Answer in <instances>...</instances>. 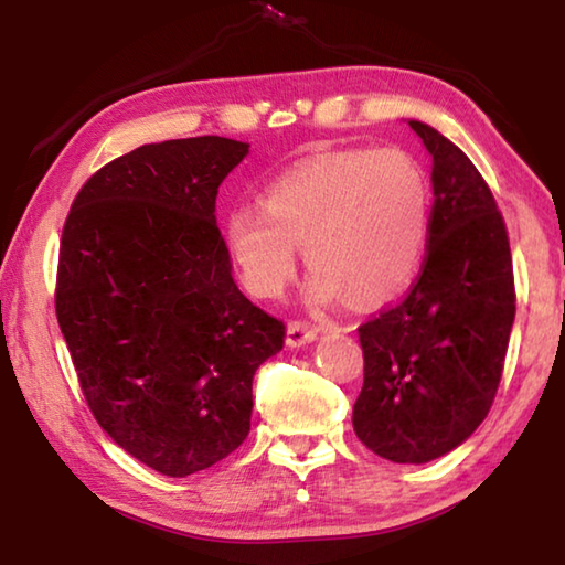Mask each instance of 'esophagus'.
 <instances>
[{
    "label": "esophagus",
    "instance_id": "obj_1",
    "mask_svg": "<svg viewBox=\"0 0 565 565\" xmlns=\"http://www.w3.org/2000/svg\"><path fill=\"white\" fill-rule=\"evenodd\" d=\"M317 337L319 327H313L309 321L294 319L289 321V327H286V343H289V347H303V343H311Z\"/></svg>",
    "mask_w": 565,
    "mask_h": 565
}]
</instances>
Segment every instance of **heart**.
Instances as JSON below:
<instances>
[{
	"instance_id": "b5f03b06",
	"label": "heart",
	"mask_w": 565,
	"mask_h": 565,
	"mask_svg": "<svg viewBox=\"0 0 565 565\" xmlns=\"http://www.w3.org/2000/svg\"><path fill=\"white\" fill-rule=\"evenodd\" d=\"M431 234L424 167L398 147L347 149L301 161L266 186L262 209L234 206L224 242L246 289L271 299L311 266L313 299L381 303L406 289Z\"/></svg>"
}]
</instances>
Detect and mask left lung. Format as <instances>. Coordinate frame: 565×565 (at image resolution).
Wrapping results in <instances>:
<instances>
[{
  "label": "left lung",
  "mask_w": 565,
  "mask_h": 565,
  "mask_svg": "<svg viewBox=\"0 0 565 565\" xmlns=\"http://www.w3.org/2000/svg\"><path fill=\"white\" fill-rule=\"evenodd\" d=\"M434 157L431 234L416 281L359 327L363 386L353 431L376 456L426 463L489 414L515 317L505 222L461 149L408 121Z\"/></svg>",
  "instance_id": "1"
}]
</instances>
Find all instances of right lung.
Wrapping results in <instances>:
<instances>
[{"label": "right lung", "mask_w": 565, "mask_h": 565, "mask_svg": "<svg viewBox=\"0 0 565 565\" xmlns=\"http://www.w3.org/2000/svg\"><path fill=\"white\" fill-rule=\"evenodd\" d=\"M246 141L145 145L66 214L54 309L87 406L124 451L174 478L244 444L256 369L284 321L236 289L216 194Z\"/></svg>", "instance_id": "obj_1"}]
</instances>
